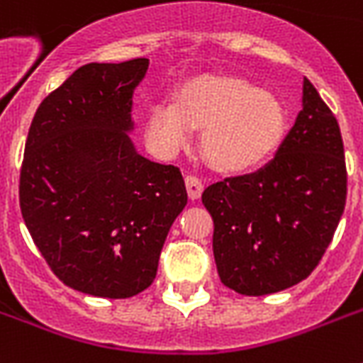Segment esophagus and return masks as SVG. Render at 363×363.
<instances>
[{
  "label": "esophagus",
  "instance_id": "esophagus-1",
  "mask_svg": "<svg viewBox=\"0 0 363 363\" xmlns=\"http://www.w3.org/2000/svg\"><path fill=\"white\" fill-rule=\"evenodd\" d=\"M184 182H186L188 198H190V199L201 198V192H203V184H201V181H199L198 177L188 175L186 179H184Z\"/></svg>",
  "mask_w": 363,
  "mask_h": 363
}]
</instances>
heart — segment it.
Returning a JSON list of instances; mask_svg holds the SVG:
<instances>
[{
    "label": "heart",
    "instance_id": "1",
    "mask_svg": "<svg viewBox=\"0 0 363 363\" xmlns=\"http://www.w3.org/2000/svg\"><path fill=\"white\" fill-rule=\"evenodd\" d=\"M288 116L281 99L235 77L201 75L186 81L173 101L162 99L145 115V141L158 158H173L194 130L211 167L241 175L264 165L284 141Z\"/></svg>",
    "mask_w": 363,
    "mask_h": 363
}]
</instances>
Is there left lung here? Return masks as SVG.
Here are the masks:
<instances>
[{"instance_id":"1","label":"left lung","mask_w":363,"mask_h":363,"mask_svg":"<svg viewBox=\"0 0 363 363\" xmlns=\"http://www.w3.org/2000/svg\"><path fill=\"white\" fill-rule=\"evenodd\" d=\"M303 109L269 164L205 188L220 281L242 296H265L311 275L332 242L347 201L341 130L303 79Z\"/></svg>"}]
</instances>
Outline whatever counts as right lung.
I'll return each instance as SVG.
<instances>
[{
  "mask_svg": "<svg viewBox=\"0 0 363 363\" xmlns=\"http://www.w3.org/2000/svg\"><path fill=\"white\" fill-rule=\"evenodd\" d=\"M147 58L86 64L31 121L20 209L54 275L77 292L124 299L152 284L188 196L179 167L137 152L133 92Z\"/></svg>",
  "mask_w": 363,
  "mask_h": 363,
  "instance_id": "add662e5",
  "label": "right lung"
}]
</instances>
